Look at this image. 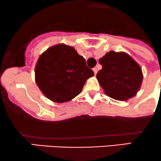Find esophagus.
Here are the masks:
<instances>
[{"label":"esophagus","mask_w":161,"mask_h":161,"mask_svg":"<svg viewBox=\"0 0 161 161\" xmlns=\"http://www.w3.org/2000/svg\"><path fill=\"white\" fill-rule=\"evenodd\" d=\"M93 72H94L95 75H97V68H93Z\"/></svg>","instance_id":"esophagus-1"}]
</instances>
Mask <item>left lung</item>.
I'll return each mask as SVG.
<instances>
[{
    "label": "left lung",
    "instance_id": "left-lung-1",
    "mask_svg": "<svg viewBox=\"0 0 161 161\" xmlns=\"http://www.w3.org/2000/svg\"><path fill=\"white\" fill-rule=\"evenodd\" d=\"M102 69L97 78L106 95L126 100L136 94L143 80L142 68L125 52L111 51L100 59Z\"/></svg>",
    "mask_w": 161,
    "mask_h": 161
}]
</instances>
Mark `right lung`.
I'll return each instance as SVG.
<instances>
[{
  "label": "right lung",
  "mask_w": 161,
  "mask_h": 161,
  "mask_svg": "<svg viewBox=\"0 0 161 161\" xmlns=\"http://www.w3.org/2000/svg\"><path fill=\"white\" fill-rule=\"evenodd\" d=\"M94 73L75 48L58 44L47 49L38 59L36 82L48 99L64 103L80 93L86 80Z\"/></svg>",
  "instance_id": "obj_1"
}]
</instances>
